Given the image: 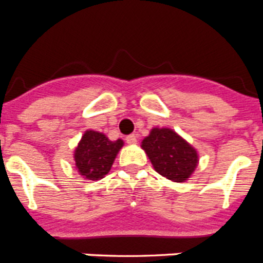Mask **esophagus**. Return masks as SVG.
Instances as JSON below:
<instances>
[{"instance_id":"obj_1","label":"esophagus","mask_w":263,"mask_h":263,"mask_svg":"<svg viewBox=\"0 0 263 263\" xmlns=\"http://www.w3.org/2000/svg\"><path fill=\"white\" fill-rule=\"evenodd\" d=\"M126 142L129 143V145H136V143H137V137L134 136V134H130V136L126 137Z\"/></svg>"}]
</instances>
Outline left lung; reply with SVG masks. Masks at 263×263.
Masks as SVG:
<instances>
[{"label": "left lung", "instance_id": "8db88e82", "mask_svg": "<svg viewBox=\"0 0 263 263\" xmlns=\"http://www.w3.org/2000/svg\"><path fill=\"white\" fill-rule=\"evenodd\" d=\"M158 174L171 182L183 183L199 164L197 150L175 130L154 127L141 143Z\"/></svg>", "mask_w": 263, "mask_h": 263}]
</instances>
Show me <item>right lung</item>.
Segmentation results:
<instances>
[{
    "mask_svg": "<svg viewBox=\"0 0 263 263\" xmlns=\"http://www.w3.org/2000/svg\"><path fill=\"white\" fill-rule=\"evenodd\" d=\"M122 146V139L110 141L101 132L85 130L73 152L75 168L79 175L92 182L103 179L110 171Z\"/></svg>",
    "mask_w": 263,
    "mask_h": 263,
    "instance_id": "1",
    "label": "right lung"
}]
</instances>
